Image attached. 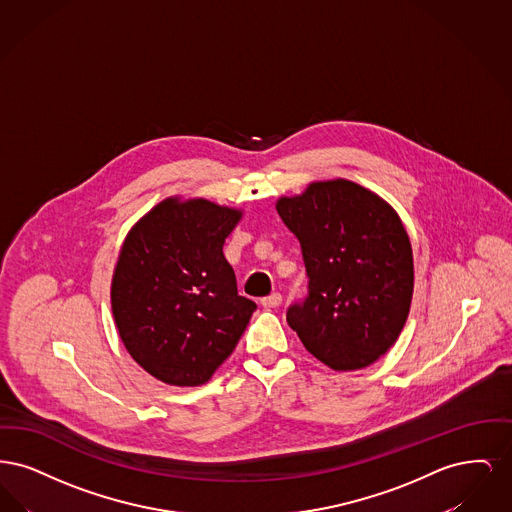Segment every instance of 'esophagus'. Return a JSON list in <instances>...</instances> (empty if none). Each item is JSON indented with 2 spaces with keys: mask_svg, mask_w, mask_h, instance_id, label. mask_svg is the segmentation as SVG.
<instances>
[{
  "mask_svg": "<svg viewBox=\"0 0 512 512\" xmlns=\"http://www.w3.org/2000/svg\"><path fill=\"white\" fill-rule=\"evenodd\" d=\"M280 303H282V295L278 292L270 293L268 297L261 299V305L267 307V309H274V307H278Z\"/></svg>",
  "mask_w": 512,
  "mask_h": 512,
  "instance_id": "1",
  "label": "esophagus"
}]
</instances>
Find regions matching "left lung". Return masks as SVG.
<instances>
[{"label":"left lung","mask_w":512,"mask_h":512,"mask_svg":"<svg viewBox=\"0 0 512 512\" xmlns=\"http://www.w3.org/2000/svg\"><path fill=\"white\" fill-rule=\"evenodd\" d=\"M276 211L301 245L309 278L288 324L334 370L372 365L401 334L413 299V249L401 219L349 180L315 182L280 197Z\"/></svg>","instance_id":"obj_1"}]
</instances>
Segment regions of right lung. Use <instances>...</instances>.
Here are the masks:
<instances>
[{
  "label": "right lung",
  "mask_w": 512,
  "mask_h": 512,
  "mask_svg": "<svg viewBox=\"0 0 512 512\" xmlns=\"http://www.w3.org/2000/svg\"><path fill=\"white\" fill-rule=\"evenodd\" d=\"M240 217L207 199H165L122 244L113 317L132 359L165 384H205L257 309L222 253Z\"/></svg>",
  "instance_id": "right-lung-1"
}]
</instances>
